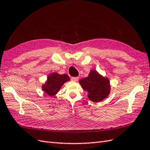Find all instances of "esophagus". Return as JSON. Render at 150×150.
Wrapping results in <instances>:
<instances>
[{"label":"esophagus","instance_id":"34e87169","mask_svg":"<svg viewBox=\"0 0 150 150\" xmlns=\"http://www.w3.org/2000/svg\"><path fill=\"white\" fill-rule=\"evenodd\" d=\"M71 80H72V81H74V82H76V81H78L79 78L78 77H71Z\"/></svg>","mask_w":150,"mask_h":150}]
</instances>
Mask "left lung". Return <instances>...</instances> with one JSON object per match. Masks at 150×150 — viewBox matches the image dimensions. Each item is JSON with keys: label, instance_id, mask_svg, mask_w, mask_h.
<instances>
[{"label": "left lung", "instance_id": "1", "mask_svg": "<svg viewBox=\"0 0 150 150\" xmlns=\"http://www.w3.org/2000/svg\"><path fill=\"white\" fill-rule=\"evenodd\" d=\"M79 83L83 89L87 92L88 98L93 102L101 101L110 93L109 79L96 70H91L88 76L80 80Z\"/></svg>", "mask_w": 150, "mask_h": 150}]
</instances>
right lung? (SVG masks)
<instances>
[{
  "mask_svg": "<svg viewBox=\"0 0 150 150\" xmlns=\"http://www.w3.org/2000/svg\"><path fill=\"white\" fill-rule=\"evenodd\" d=\"M70 80V77L67 74L60 75L56 72L49 74L47 80L42 86V89L49 96L56 95L63 84Z\"/></svg>",
  "mask_w": 150,
  "mask_h": 150,
  "instance_id": "add662e5",
  "label": "right lung"
}]
</instances>
